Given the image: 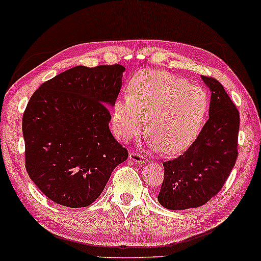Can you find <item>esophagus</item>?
Returning <instances> with one entry per match:
<instances>
[{
  "label": "esophagus",
  "mask_w": 261,
  "mask_h": 261,
  "mask_svg": "<svg viewBox=\"0 0 261 261\" xmlns=\"http://www.w3.org/2000/svg\"><path fill=\"white\" fill-rule=\"evenodd\" d=\"M129 160L135 162V163H139V164H145V157L141 153H138V152H130L129 153Z\"/></svg>",
  "instance_id": "1"
}]
</instances>
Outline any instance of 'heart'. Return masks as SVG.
<instances>
[{"mask_svg":"<svg viewBox=\"0 0 261 261\" xmlns=\"http://www.w3.org/2000/svg\"><path fill=\"white\" fill-rule=\"evenodd\" d=\"M129 96L115 101L113 129L126 143L138 137L145 121L152 146L177 154L195 140L204 123L208 98L200 86L162 70L147 69L129 84Z\"/></svg>","mask_w":261,"mask_h":261,"instance_id":"b5f03b06","label":"heart"}]
</instances>
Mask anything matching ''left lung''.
Returning a JSON list of instances; mask_svg holds the SVG:
<instances>
[{
	"label": "left lung",
	"instance_id": "left-lung-1",
	"mask_svg": "<svg viewBox=\"0 0 261 261\" xmlns=\"http://www.w3.org/2000/svg\"><path fill=\"white\" fill-rule=\"evenodd\" d=\"M201 79L211 91L208 120L187 151L163 163L158 201L169 210L206 204L224 186L239 155V110L218 80Z\"/></svg>",
	"mask_w": 261,
	"mask_h": 261
}]
</instances>
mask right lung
Here are the masks:
<instances>
[{
    "instance_id": "add662e5",
    "label": "right lung",
    "mask_w": 261,
    "mask_h": 261,
    "mask_svg": "<svg viewBox=\"0 0 261 261\" xmlns=\"http://www.w3.org/2000/svg\"><path fill=\"white\" fill-rule=\"evenodd\" d=\"M121 64L76 66L39 86L22 116L25 163L45 197L86 207L128 158L109 129V107L122 86Z\"/></svg>"
}]
</instances>
